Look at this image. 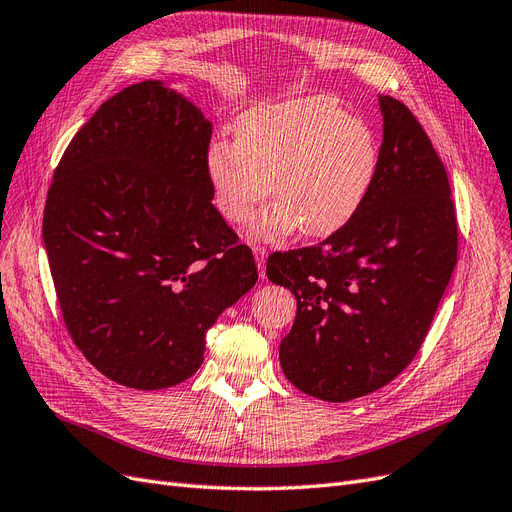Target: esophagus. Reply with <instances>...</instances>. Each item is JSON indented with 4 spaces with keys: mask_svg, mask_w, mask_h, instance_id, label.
I'll return each instance as SVG.
<instances>
[{
    "mask_svg": "<svg viewBox=\"0 0 512 512\" xmlns=\"http://www.w3.org/2000/svg\"><path fill=\"white\" fill-rule=\"evenodd\" d=\"M254 256L258 262V273L262 280H265V260H267V250L262 245H254Z\"/></svg>",
    "mask_w": 512,
    "mask_h": 512,
    "instance_id": "esophagus-1",
    "label": "esophagus"
}]
</instances>
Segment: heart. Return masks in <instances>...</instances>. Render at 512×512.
I'll use <instances>...</instances> for the list:
<instances>
[{
  "label": "heart",
  "instance_id": "heart-1",
  "mask_svg": "<svg viewBox=\"0 0 512 512\" xmlns=\"http://www.w3.org/2000/svg\"><path fill=\"white\" fill-rule=\"evenodd\" d=\"M378 164L374 130L329 98L254 106L237 121V141L218 138L205 156L213 203L228 222H247L273 192L277 200L252 228L262 239L294 228L318 239L344 228L369 196Z\"/></svg>",
  "mask_w": 512,
  "mask_h": 512
}]
</instances>
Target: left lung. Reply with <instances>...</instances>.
<instances>
[{
	"instance_id": "1",
	"label": "left lung",
	"mask_w": 512,
	"mask_h": 512,
	"mask_svg": "<svg viewBox=\"0 0 512 512\" xmlns=\"http://www.w3.org/2000/svg\"><path fill=\"white\" fill-rule=\"evenodd\" d=\"M378 102L380 164L359 213L322 243L267 260L269 280L297 299L284 374L333 404L382 389L412 363L457 265L444 164L404 102Z\"/></svg>"
}]
</instances>
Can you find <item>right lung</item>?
I'll use <instances>...</instances> for the list:
<instances>
[{
  "mask_svg": "<svg viewBox=\"0 0 512 512\" xmlns=\"http://www.w3.org/2000/svg\"><path fill=\"white\" fill-rule=\"evenodd\" d=\"M211 121L162 81L108 98L46 194L42 237L66 329L100 374L158 391L196 374L205 335L256 280L205 168Z\"/></svg>",
  "mask_w": 512,
  "mask_h": 512,
  "instance_id": "right-lung-1",
  "label": "right lung"
}]
</instances>
